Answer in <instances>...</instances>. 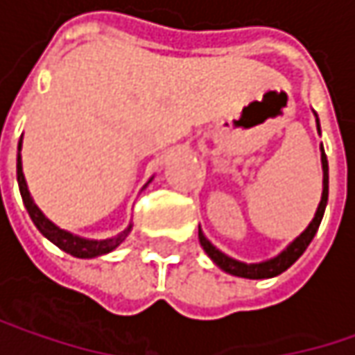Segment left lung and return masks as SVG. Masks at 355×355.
Segmentation results:
<instances>
[{
	"mask_svg": "<svg viewBox=\"0 0 355 355\" xmlns=\"http://www.w3.org/2000/svg\"><path fill=\"white\" fill-rule=\"evenodd\" d=\"M318 128H320V122H318ZM322 166H323V193H322V200H320V207H318V213H315L313 220L309 223V227H307L302 235L293 241L285 251H283L282 255H277L275 259L247 265V263H241V261L231 259V257H227L225 253H220L219 249H215V247L207 241V237H205V235L200 233V229H198V241H200L202 249L207 251V255L215 261L223 271H227V273H231V275H237V277H245V279H269V277H275V275L283 273L285 269H289L295 261L302 257L303 251L307 249V245H309L311 239H313V235L318 233L320 223H322L323 219L325 205H327V158H325L323 148H322Z\"/></svg>",
	"mask_w": 355,
	"mask_h": 355,
	"instance_id": "obj_1",
	"label": "left lung"
}]
</instances>
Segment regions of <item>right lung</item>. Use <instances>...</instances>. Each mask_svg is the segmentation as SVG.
Returning a JSON list of instances; mask_svg holds the SVG:
<instances>
[{"mask_svg": "<svg viewBox=\"0 0 355 355\" xmlns=\"http://www.w3.org/2000/svg\"><path fill=\"white\" fill-rule=\"evenodd\" d=\"M19 148H21V142H19ZM17 184H19V193H21V198H24V205L32 217L33 225L37 227V231L50 239L55 245L60 247L62 251L70 253L73 257H82V259H88V257H98V255H104V253H110L112 249H116L124 237L128 235L130 227L120 233L118 237H112V239H104V241H88V239H80L68 231H62L53 225L52 220H48L44 217V213L33 205L32 197H30V191H28V184H26V178H24V173H21V157L17 155Z\"/></svg>", "mask_w": 355, "mask_h": 355, "instance_id": "obj_1", "label": "right lung"}]
</instances>
